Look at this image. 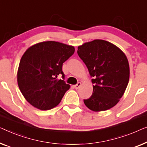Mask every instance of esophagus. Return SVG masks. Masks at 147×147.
I'll list each match as a JSON object with an SVG mask.
<instances>
[{"label": "esophagus", "instance_id": "obj_1", "mask_svg": "<svg viewBox=\"0 0 147 147\" xmlns=\"http://www.w3.org/2000/svg\"><path fill=\"white\" fill-rule=\"evenodd\" d=\"M80 86H81V82H78L77 84H75V85L74 86V88H76V89H78V88H79Z\"/></svg>", "mask_w": 147, "mask_h": 147}]
</instances>
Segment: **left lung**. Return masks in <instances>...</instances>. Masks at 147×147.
<instances>
[{
	"mask_svg": "<svg viewBox=\"0 0 147 147\" xmlns=\"http://www.w3.org/2000/svg\"><path fill=\"white\" fill-rule=\"evenodd\" d=\"M77 53L92 77V94L84 99V105L94 112L115 106L129 80V64L125 53L112 43L99 39L78 46Z\"/></svg>",
	"mask_w": 147,
	"mask_h": 147,
	"instance_id": "8db88e82",
	"label": "left lung"
}]
</instances>
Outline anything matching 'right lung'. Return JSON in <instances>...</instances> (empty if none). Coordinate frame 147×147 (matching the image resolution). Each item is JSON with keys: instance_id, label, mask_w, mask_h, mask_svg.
Wrapping results in <instances>:
<instances>
[{"instance_id": "add662e5", "label": "right lung", "mask_w": 147, "mask_h": 147, "mask_svg": "<svg viewBox=\"0 0 147 147\" xmlns=\"http://www.w3.org/2000/svg\"><path fill=\"white\" fill-rule=\"evenodd\" d=\"M74 53V47L56 41H45L29 47L20 59L17 82L24 98L35 108L50 110L61 102L70 88L62 74L63 63Z\"/></svg>"}]
</instances>
